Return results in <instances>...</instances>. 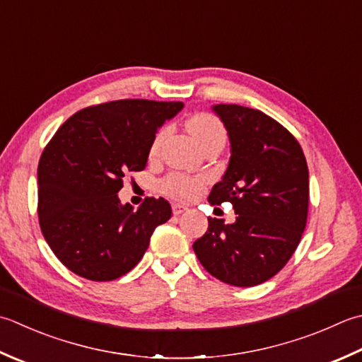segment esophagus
<instances>
[{"mask_svg": "<svg viewBox=\"0 0 362 362\" xmlns=\"http://www.w3.org/2000/svg\"><path fill=\"white\" fill-rule=\"evenodd\" d=\"M188 210V205L187 204H180V202H174L173 204V214L174 215H180L183 211Z\"/></svg>", "mask_w": 362, "mask_h": 362, "instance_id": "34e87169", "label": "esophagus"}]
</instances>
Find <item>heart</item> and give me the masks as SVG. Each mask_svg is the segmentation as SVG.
<instances>
[{"label": "heart", "instance_id": "b5f03b06", "mask_svg": "<svg viewBox=\"0 0 362 362\" xmlns=\"http://www.w3.org/2000/svg\"><path fill=\"white\" fill-rule=\"evenodd\" d=\"M188 130L191 136L201 147L207 146L211 141H224L226 132L223 124L219 120L209 115V112H199L188 120ZM166 130L157 133L152 143V153L158 151L163 138H165ZM204 180L197 177H188L183 174H171L161 182V191L166 194L177 197V199H193L202 191Z\"/></svg>", "mask_w": 362, "mask_h": 362}]
</instances>
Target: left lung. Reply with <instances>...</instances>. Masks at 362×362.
<instances>
[{"label":"left lung","instance_id":"8db88e82","mask_svg":"<svg viewBox=\"0 0 362 362\" xmlns=\"http://www.w3.org/2000/svg\"><path fill=\"white\" fill-rule=\"evenodd\" d=\"M214 111L228 130L230 160L209 202H230L237 219L209 218L193 250L216 279L259 286L284 268L306 228L308 163L293 134L265 112L224 103Z\"/></svg>","mask_w":362,"mask_h":362}]
</instances>
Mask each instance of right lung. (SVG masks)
Returning <instances> with one entry per match:
<instances>
[{
    "mask_svg": "<svg viewBox=\"0 0 362 362\" xmlns=\"http://www.w3.org/2000/svg\"><path fill=\"white\" fill-rule=\"evenodd\" d=\"M182 102L143 98L89 106L64 122L42 152L37 215L42 233L70 272L117 279L143 259L157 226L171 218L163 197L133 210L117 193L124 175L143 171L160 127Z\"/></svg>",
    "mask_w": 362,
    "mask_h": 362,
    "instance_id": "1",
    "label": "right lung"
}]
</instances>
